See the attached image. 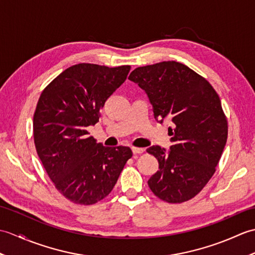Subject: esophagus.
<instances>
[{"label":"esophagus","mask_w":255,"mask_h":255,"mask_svg":"<svg viewBox=\"0 0 255 255\" xmlns=\"http://www.w3.org/2000/svg\"><path fill=\"white\" fill-rule=\"evenodd\" d=\"M131 150H132V152L134 153V154H140V153H143L144 152V148H138V147H132L131 148Z\"/></svg>","instance_id":"1"}]
</instances>
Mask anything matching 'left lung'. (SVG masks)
Segmentation results:
<instances>
[{"instance_id": "obj_1", "label": "left lung", "mask_w": 255, "mask_h": 255, "mask_svg": "<svg viewBox=\"0 0 255 255\" xmlns=\"http://www.w3.org/2000/svg\"><path fill=\"white\" fill-rule=\"evenodd\" d=\"M148 94L155 119L173 123L169 152L152 145L147 152L159 161L148 185L166 203L187 202L216 172L228 138V122L217 92L187 66L163 61L139 67L128 78Z\"/></svg>"}]
</instances>
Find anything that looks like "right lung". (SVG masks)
<instances>
[{
  "instance_id": "obj_1",
  "label": "right lung",
  "mask_w": 255,
  "mask_h": 255,
  "mask_svg": "<svg viewBox=\"0 0 255 255\" xmlns=\"http://www.w3.org/2000/svg\"><path fill=\"white\" fill-rule=\"evenodd\" d=\"M129 71L130 66L75 64L38 100L32 122L37 154L56 188L75 204L93 205L108 196L132 156L130 148L104 147L86 130Z\"/></svg>"
}]
</instances>
